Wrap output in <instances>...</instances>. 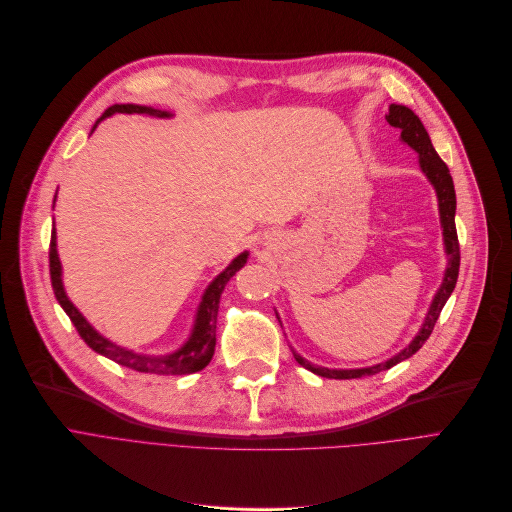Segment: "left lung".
Returning a JSON list of instances; mask_svg holds the SVG:
<instances>
[{"label":"left lung","instance_id":"1","mask_svg":"<svg viewBox=\"0 0 512 512\" xmlns=\"http://www.w3.org/2000/svg\"><path fill=\"white\" fill-rule=\"evenodd\" d=\"M385 120L392 127L400 129V139L410 145L412 150L419 154V166L423 170V175L427 177V181L433 185L435 196H437V208H440V225H442V235H444V252H446V271H444V279L440 289L435 291V296L431 300V306L425 314V321L421 325V329L417 331V335L412 337V342L400 350L398 354H394L389 360L373 364V367H362V369H327V367H316L310 360L302 358L296 350L294 358L302 364L304 369L312 371L314 375H321L327 379H358V377H369L381 371H387L396 367L398 362L410 358L415 352H419L423 348V344L429 339L437 316H440L444 304L448 302V298L452 296V291L456 287V279H458V266H460V248H458V237H456V225H454V214H456V191H454V183L450 177V170L446 166V162L437 156L433 143L429 139L427 129L423 127L421 118L412 112L406 106L400 104H392L389 106V112L385 114ZM279 319V316H277Z\"/></svg>","mask_w":512,"mask_h":512}]
</instances>
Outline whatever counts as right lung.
Returning a JSON list of instances; mask_svg holds the SVG:
<instances>
[{
    "label": "right lung",
    "instance_id": "1",
    "mask_svg": "<svg viewBox=\"0 0 512 512\" xmlns=\"http://www.w3.org/2000/svg\"><path fill=\"white\" fill-rule=\"evenodd\" d=\"M112 114H148V116H156V118H170L173 114L166 110H156L150 106H139V104H114L110 106L100 118L95 120V125L91 129V133L97 129V125L102 123L104 118L112 116ZM58 193V191H56ZM56 204V200H54ZM56 229H52V241H50V275H52V287L56 300L60 302V306L64 308V312L68 314V319L72 321V325L77 327L79 335L83 337V342L97 354H102L118 364H123L127 369L139 371V373H154V375H191L202 371L206 364L212 360L214 356V346H216V316H218V304H221V294L225 285L229 283V279L243 269V264L248 262V252H241L239 256H235L231 260V264L223 273H218L210 285L206 287L202 302L198 306L196 312V321H193L191 333L185 339V344L170 352V354H141L129 348L118 346L114 342H110L108 337H104L100 331H95L93 325L85 319V316L79 312V308L72 304L64 291V283H62V262L56 250Z\"/></svg>",
    "mask_w": 512,
    "mask_h": 512
}]
</instances>
